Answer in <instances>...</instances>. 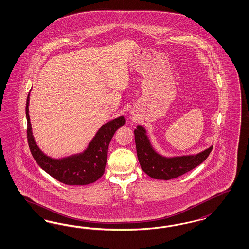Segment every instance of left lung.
<instances>
[{
	"label": "left lung",
	"mask_w": 249,
	"mask_h": 249,
	"mask_svg": "<svg viewBox=\"0 0 249 249\" xmlns=\"http://www.w3.org/2000/svg\"><path fill=\"white\" fill-rule=\"evenodd\" d=\"M134 136L141 168L153 179L168 180L179 177L207 160L213 148L211 145L196 155L167 158L153 148L143 127L137 126L134 129Z\"/></svg>",
	"instance_id": "left-lung-1"
}]
</instances>
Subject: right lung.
<instances>
[{
	"label": "right lung",
	"mask_w": 249,
	"mask_h": 249,
	"mask_svg": "<svg viewBox=\"0 0 249 249\" xmlns=\"http://www.w3.org/2000/svg\"><path fill=\"white\" fill-rule=\"evenodd\" d=\"M29 105L30 93L26 104L28 142L32 157L41 169L53 178L68 185H86L96 181L103 176L107 160L110 141L116 130L126 122L123 116L104 124L89 142L88 147L82 153L55 160L46 156L34 140L30 124Z\"/></svg>",
	"instance_id": "right-lung-1"
}]
</instances>
